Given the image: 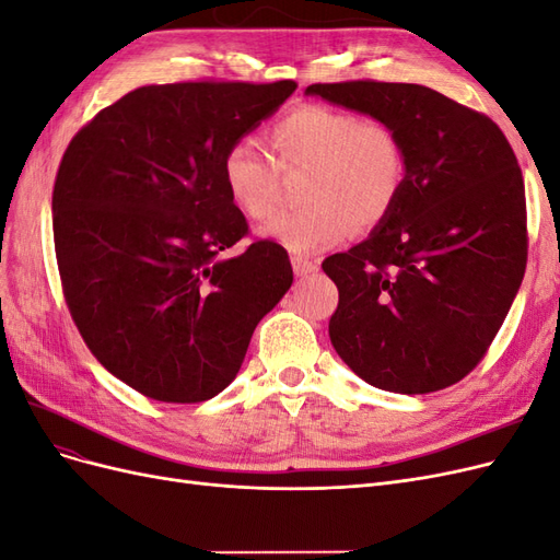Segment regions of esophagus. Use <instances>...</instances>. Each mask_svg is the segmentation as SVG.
<instances>
[{
  "label": "esophagus",
  "instance_id": "34e87169",
  "mask_svg": "<svg viewBox=\"0 0 560 560\" xmlns=\"http://www.w3.org/2000/svg\"><path fill=\"white\" fill-rule=\"evenodd\" d=\"M292 266H294V273L296 276H311V273H315V270L319 268V259H313V257H292Z\"/></svg>",
  "mask_w": 560,
  "mask_h": 560
}]
</instances>
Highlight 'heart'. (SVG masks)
Wrapping results in <instances>:
<instances>
[{"label":"heart","mask_w":560,"mask_h":560,"mask_svg":"<svg viewBox=\"0 0 560 560\" xmlns=\"http://www.w3.org/2000/svg\"><path fill=\"white\" fill-rule=\"evenodd\" d=\"M268 144L276 165L238 140L224 151L219 173L233 208L261 222L278 206V171H308L301 186L306 208L278 214L259 229L264 238L294 254L331 247L358 226H381L404 191V142L383 118L317 103L299 105L270 126Z\"/></svg>","instance_id":"obj_1"}]
</instances>
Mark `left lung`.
I'll use <instances>...</instances> for the list:
<instances>
[{"label":"left lung","mask_w":560,"mask_h":560,"mask_svg":"<svg viewBox=\"0 0 560 560\" xmlns=\"http://www.w3.org/2000/svg\"><path fill=\"white\" fill-rule=\"evenodd\" d=\"M376 116L406 151L397 206L322 268L338 287L329 338L369 385L425 395L463 381L493 343L528 261L525 189L498 124L418 83H313Z\"/></svg>","instance_id":"obj_1"}]
</instances>
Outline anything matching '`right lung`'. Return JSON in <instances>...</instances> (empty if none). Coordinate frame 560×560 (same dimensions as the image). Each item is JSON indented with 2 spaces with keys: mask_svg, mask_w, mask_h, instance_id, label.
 I'll return each instance as SVG.
<instances>
[{
  "mask_svg": "<svg viewBox=\"0 0 560 560\" xmlns=\"http://www.w3.org/2000/svg\"><path fill=\"white\" fill-rule=\"evenodd\" d=\"M296 91L292 79L135 89L65 149L54 186L62 294L95 360L144 397L206 401L235 378L292 287L287 249L247 238L222 156Z\"/></svg>",
  "mask_w": 560,
  "mask_h": 560,
  "instance_id": "right-lung-1",
  "label": "right lung"
}]
</instances>
